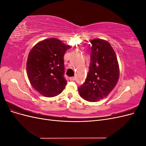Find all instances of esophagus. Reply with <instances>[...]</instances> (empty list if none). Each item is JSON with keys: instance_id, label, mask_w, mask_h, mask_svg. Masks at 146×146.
I'll use <instances>...</instances> for the list:
<instances>
[{"instance_id": "1", "label": "esophagus", "mask_w": 146, "mask_h": 146, "mask_svg": "<svg viewBox=\"0 0 146 146\" xmlns=\"http://www.w3.org/2000/svg\"><path fill=\"white\" fill-rule=\"evenodd\" d=\"M69 80H70V81H74V80H76V77H70V78H69Z\"/></svg>"}]
</instances>
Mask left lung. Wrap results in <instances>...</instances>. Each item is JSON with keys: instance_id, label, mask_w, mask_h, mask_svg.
Listing matches in <instances>:
<instances>
[{"instance_id": "left-lung-1", "label": "left lung", "mask_w": 146, "mask_h": 146, "mask_svg": "<svg viewBox=\"0 0 146 146\" xmlns=\"http://www.w3.org/2000/svg\"><path fill=\"white\" fill-rule=\"evenodd\" d=\"M90 42L92 51L89 72L78 90L83 99L93 102L107 97L116 86L119 66L116 53L107 41L94 39Z\"/></svg>"}]
</instances>
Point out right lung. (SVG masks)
Wrapping results in <instances>:
<instances>
[{
	"label": "right lung",
	"instance_id": "right-lung-1",
	"mask_svg": "<svg viewBox=\"0 0 146 146\" xmlns=\"http://www.w3.org/2000/svg\"><path fill=\"white\" fill-rule=\"evenodd\" d=\"M60 39L50 38L38 42L31 49L27 61V74L31 85L47 98L60 94L67 81L64 78V55L70 48Z\"/></svg>",
	"mask_w": 146,
	"mask_h": 146
}]
</instances>
